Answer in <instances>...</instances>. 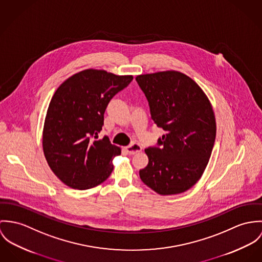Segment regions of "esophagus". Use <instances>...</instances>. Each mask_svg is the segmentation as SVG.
<instances>
[{
    "instance_id": "34e87169",
    "label": "esophagus",
    "mask_w": 262,
    "mask_h": 262,
    "mask_svg": "<svg viewBox=\"0 0 262 262\" xmlns=\"http://www.w3.org/2000/svg\"><path fill=\"white\" fill-rule=\"evenodd\" d=\"M125 149H126V151H127L128 154H130V155H135V154H137V152H139V151H141V150H142V146H141L140 144L134 143V144H132V145L126 146V147H125Z\"/></svg>"
}]
</instances>
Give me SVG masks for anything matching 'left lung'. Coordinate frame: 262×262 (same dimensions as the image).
<instances>
[{
    "instance_id": "left-lung-1",
    "label": "left lung",
    "mask_w": 262,
    "mask_h": 262,
    "mask_svg": "<svg viewBox=\"0 0 262 262\" xmlns=\"http://www.w3.org/2000/svg\"><path fill=\"white\" fill-rule=\"evenodd\" d=\"M137 82L148 101L150 116L166 134L159 146L145 148L148 164L140 171L147 187L160 195H176L202 177L216 138L212 104L191 77L174 71L141 74Z\"/></svg>"
}]
</instances>
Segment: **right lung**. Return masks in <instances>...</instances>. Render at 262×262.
I'll return each mask as SVG.
<instances>
[{
    "label": "right lung",
    "instance_id": "obj_1",
    "mask_svg": "<svg viewBox=\"0 0 262 262\" xmlns=\"http://www.w3.org/2000/svg\"><path fill=\"white\" fill-rule=\"evenodd\" d=\"M133 75L85 69L67 78L49 103L42 145L46 161L61 182L88 190L104 182L114 170L119 146L98 139L111 99L126 88Z\"/></svg>",
    "mask_w": 262,
    "mask_h": 262
}]
</instances>
